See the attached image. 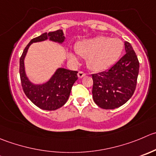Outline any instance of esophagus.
Segmentation results:
<instances>
[{
	"label": "esophagus",
	"mask_w": 156,
	"mask_h": 156,
	"mask_svg": "<svg viewBox=\"0 0 156 156\" xmlns=\"http://www.w3.org/2000/svg\"><path fill=\"white\" fill-rule=\"evenodd\" d=\"M85 75H86V73H84V72H78V78H83V77L85 76Z\"/></svg>",
	"instance_id": "34e87169"
}]
</instances>
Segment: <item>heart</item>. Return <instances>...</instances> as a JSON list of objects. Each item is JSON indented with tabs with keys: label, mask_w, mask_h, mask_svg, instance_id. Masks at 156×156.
Here are the masks:
<instances>
[{
	"label": "heart",
	"mask_w": 156,
	"mask_h": 156,
	"mask_svg": "<svg viewBox=\"0 0 156 156\" xmlns=\"http://www.w3.org/2000/svg\"><path fill=\"white\" fill-rule=\"evenodd\" d=\"M123 49L121 40L103 36L83 40L75 46L77 53L87 58V66L95 72L105 70L116 62ZM69 56L72 62H78V57L75 53L70 52Z\"/></svg>",
	"instance_id": "obj_1"
}]
</instances>
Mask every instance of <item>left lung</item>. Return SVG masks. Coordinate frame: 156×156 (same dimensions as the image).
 I'll use <instances>...</instances> for the list:
<instances>
[{
  "mask_svg": "<svg viewBox=\"0 0 156 156\" xmlns=\"http://www.w3.org/2000/svg\"><path fill=\"white\" fill-rule=\"evenodd\" d=\"M126 54L106 72L93 74V99L101 108H117L127 102L136 90L140 69L138 58L128 42Z\"/></svg>",
  "mask_w": 156,
  "mask_h": 156,
  "instance_id": "left-lung-1",
  "label": "left lung"
}]
</instances>
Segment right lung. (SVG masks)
Segmentation results:
<instances>
[{
  "label": "right lung",
  "mask_w": 156,
  "mask_h": 156,
  "mask_svg": "<svg viewBox=\"0 0 156 156\" xmlns=\"http://www.w3.org/2000/svg\"><path fill=\"white\" fill-rule=\"evenodd\" d=\"M47 39L59 43H63L65 36L62 30L43 33L31 40L20 58V76L24 93L35 105L43 110H55L67 102L72 86L78 79V72L58 69L48 82L41 85L33 84L29 81L26 76L23 62L27 50L33 43L44 41Z\"/></svg>",
  "instance_id": "1"
}]
</instances>
